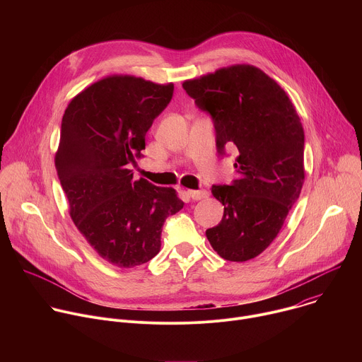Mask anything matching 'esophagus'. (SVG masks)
Wrapping results in <instances>:
<instances>
[{"instance_id": "34e87169", "label": "esophagus", "mask_w": 362, "mask_h": 362, "mask_svg": "<svg viewBox=\"0 0 362 362\" xmlns=\"http://www.w3.org/2000/svg\"><path fill=\"white\" fill-rule=\"evenodd\" d=\"M186 194L192 199V200H200V199H206L209 196V193L206 190H186Z\"/></svg>"}]
</instances>
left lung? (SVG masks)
Segmentation results:
<instances>
[{
    "label": "left lung",
    "mask_w": 362,
    "mask_h": 362,
    "mask_svg": "<svg viewBox=\"0 0 362 362\" xmlns=\"http://www.w3.org/2000/svg\"><path fill=\"white\" fill-rule=\"evenodd\" d=\"M211 113L216 147L238 150L232 186H214L223 218L206 238L226 261L261 255L278 236L303 180V127L285 90L261 69L235 64L183 81Z\"/></svg>",
    "instance_id": "8db88e82"
}]
</instances>
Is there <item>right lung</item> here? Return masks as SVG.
<instances>
[{"instance_id": "1", "label": "right lung", "mask_w": 362, "mask_h": 362, "mask_svg": "<svg viewBox=\"0 0 362 362\" xmlns=\"http://www.w3.org/2000/svg\"><path fill=\"white\" fill-rule=\"evenodd\" d=\"M173 88L113 74L74 95L63 116L54 162L70 216L98 256L117 268L156 256L166 218L185 204L173 187L134 180L130 169Z\"/></svg>"}]
</instances>
